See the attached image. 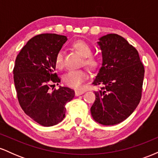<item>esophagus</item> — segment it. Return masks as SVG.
<instances>
[{
  "mask_svg": "<svg viewBox=\"0 0 158 158\" xmlns=\"http://www.w3.org/2000/svg\"><path fill=\"white\" fill-rule=\"evenodd\" d=\"M85 90H76L75 91V95L77 96V97H79V96L81 95V94H83L85 93Z\"/></svg>",
  "mask_w": 158,
  "mask_h": 158,
  "instance_id": "obj_1",
  "label": "esophagus"
}]
</instances>
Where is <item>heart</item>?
Instances as JSON below:
<instances>
[{"label": "heart", "instance_id": "1", "mask_svg": "<svg viewBox=\"0 0 158 158\" xmlns=\"http://www.w3.org/2000/svg\"><path fill=\"white\" fill-rule=\"evenodd\" d=\"M72 48L83 57L82 64H85L91 70H97L101 65V59L99 56L91 55L92 48L87 42L81 40L75 41L72 44ZM55 65L57 69L64 67V56L63 52L60 50L57 52L55 58ZM88 73L85 70H70L63 77V81L68 86L79 89L84 81L88 79Z\"/></svg>", "mask_w": 158, "mask_h": 158}]
</instances>
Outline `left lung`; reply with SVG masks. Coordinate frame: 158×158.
<instances>
[{"instance_id": "8db88e82", "label": "left lung", "mask_w": 158, "mask_h": 158, "mask_svg": "<svg viewBox=\"0 0 158 158\" xmlns=\"http://www.w3.org/2000/svg\"><path fill=\"white\" fill-rule=\"evenodd\" d=\"M99 40L102 62L92 85L103 87L95 91L90 112L96 122L113 126L128 118L138 106L145 70L137 50L122 36L107 34Z\"/></svg>"}]
</instances>
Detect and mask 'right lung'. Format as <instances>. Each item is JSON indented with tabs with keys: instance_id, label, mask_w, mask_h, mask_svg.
Segmentation results:
<instances>
[{
	"instance_id": "1",
	"label": "right lung",
	"mask_w": 158,
	"mask_h": 158,
	"mask_svg": "<svg viewBox=\"0 0 158 158\" xmlns=\"http://www.w3.org/2000/svg\"><path fill=\"white\" fill-rule=\"evenodd\" d=\"M66 36L45 33L29 40L15 59L14 83L20 106L30 118L43 126H52L65 117V105L75 92L68 87L50 91L51 83L60 82L55 58Z\"/></svg>"
}]
</instances>
